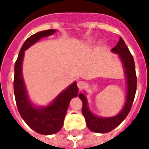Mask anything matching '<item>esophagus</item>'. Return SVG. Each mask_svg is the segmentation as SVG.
<instances>
[{
	"label": "esophagus",
	"mask_w": 149,
	"mask_h": 149,
	"mask_svg": "<svg viewBox=\"0 0 149 149\" xmlns=\"http://www.w3.org/2000/svg\"><path fill=\"white\" fill-rule=\"evenodd\" d=\"M84 82L83 81H79V82H77V86H78V88L79 89H81L82 88H83V86H84Z\"/></svg>",
	"instance_id": "34e87169"
}]
</instances>
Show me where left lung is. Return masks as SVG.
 Masks as SVG:
<instances>
[{
  "mask_svg": "<svg viewBox=\"0 0 149 149\" xmlns=\"http://www.w3.org/2000/svg\"><path fill=\"white\" fill-rule=\"evenodd\" d=\"M111 51L116 54H118V57L124 69L126 83L127 93L125 102L120 112L116 116L112 117H101L95 116L89 109L85 94H79V97L83 102L82 112L83 116L85 117L87 127L90 131L96 133H107L116 128L118 125H120V123L126 118L130 112L136 92L137 78L135 73V62L131 53L129 52V48L125 45L122 37H120L116 46L112 48Z\"/></svg>",
  "mask_w": 149,
  "mask_h": 149,
  "instance_id": "1",
  "label": "left lung"
}]
</instances>
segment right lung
<instances>
[{"mask_svg":"<svg viewBox=\"0 0 149 149\" xmlns=\"http://www.w3.org/2000/svg\"><path fill=\"white\" fill-rule=\"evenodd\" d=\"M56 32V30L50 29L31 36L23 44L14 66V90L19 113L26 125L41 135H53L62 129L70 100L79 95V89L75 81L46 106H35L29 99L22 72L24 51L41 38Z\"/></svg>","mask_w":149,"mask_h":149,"instance_id":"obj_1","label":"right lung"}]
</instances>
